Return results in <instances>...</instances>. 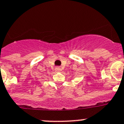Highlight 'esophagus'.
Masks as SVG:
<instances>
[{"mask_svg": "<svg viewBox=\"0 0 124 124\" xmlns=\"http://www.w3.org/2000/svg\"><path fill=\"white\" fill-rule=\"evenodd\" d=\"M55 70L56 72H60V71H62V69H61V67H56L55 69Z\"/></svg>", "mask_w": 124, "mask_h": 124, "instance_id": "34e87169", "label": "esophagus"}]
</instances>
